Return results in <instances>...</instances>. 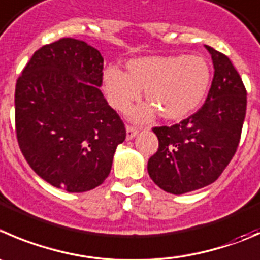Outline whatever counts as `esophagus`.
Returning a JSON list of instances; mask_svg holds the SVG:
<instances>
[{"label": "esophagus", "mask_w": 260, "mask_h": 260, "mask_svg": "<svg viewBox=\"0 0 260 260\" xmlns=\"http://www.w3.org/2000/svg\"><path fill=\"white\" fill-rule=\"evenodd\" d=\"M125 129H127V136H125V137H127L128 141L132 140V138H135L136 136L138 135V129L137 128L132 127V125H127V128H125Z\"/></svg>", "instance_id": "esophagus-1"}]
</instances>
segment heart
I'll use <instances>...</instances> for the list:
<instances>
[{
	"label": "heart",
	"instance_id": "1",
	"mask_svg": "<svg viewBox=\"0 0 260 260\" xmlns=\"http://www.w3.org/2000/svg\"><path fill=\"white\" fill-rule=\"evenodd\" d=\"M210 84L211 69L200 55L140 57L127 63V74L114 66L103 74L105 95L115 109H127L143 90L148 104L135 110L138 120H150L156 113L181 119L201 104Z\"/></svg>",
	"mask_w": 260,
	"mask_h": 260
}]
</instances>
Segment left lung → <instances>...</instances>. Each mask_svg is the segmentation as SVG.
Returning a JSON list of instances; mask_svg holds the SVG:
<instances>
[{"mask_svg": "<svg viewBox=\"0 0 260 260\" xmlns=\"http://www.w3.org/2000/svg\"><path fill=\"white\" fill-rule=\"evenodd\" d=\"M213 62L212 84L197 113L171 127H156L158 150L147 171L171 194H184L218 179L236 152L246 113V90L231 60L205 45Z\"/></svg>", "mask_w": 260, "mask_h": 260, "instance_id": "8db88e82", "label": "left lung"}]
</instances>
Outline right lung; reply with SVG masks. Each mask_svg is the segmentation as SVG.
<instances>
[{"instance_id":"1","label":"right lung","mask_w":260,"mask_h":260,"mask_svg":"<svg viewBox=\"0 0 260 260\" xmlns=\"http://www.w3.org/2000/svg\"><path fill=\"white\" fill-rule=\"evenodd\" d=\"M103 59L82 40L42 47L17 79L15 123L20 150L42 179L70 193L108 178L125 128L100 91Z\"/></svg>"}]
</instances>
